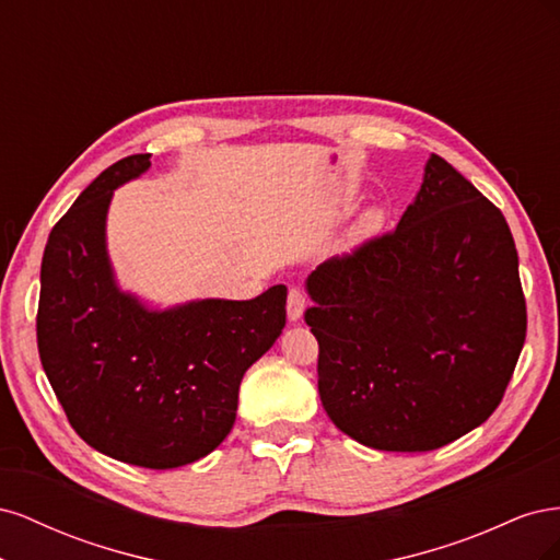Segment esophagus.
<instances>
[{"label": "esophagus", "instance_id": "esophagus-1", "mask_svg": "<svg viewBox=\"0 0 560 560\" xmlns=\"http://www.w3.org/2000/svg\"><path fill=\"white\" fill-rule=\"evenodd\" d=\"M306 308V294H303L301 287H290V294H287V317L296 322Z\"/></svg>", "mask_w": 560, "mask_h": 560}]
</instances>
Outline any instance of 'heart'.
<instances>
[{"label":"heart","instance_id":"obj_1","mask_svg":"<svg viewBox=\"0 0 560 560\" xmlns=\"http://www.w3.org/2000/svg\"><path fill=\"white\" fill-rule=\"evenodd\" d=\"M378 224H381V217H378L376 212H369V214L364 217V222H362V226L369 229V231H371V229H378Z\"/></svg>","mask_w":560,"mask_h":560}]
</instances>
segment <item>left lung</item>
Instances as JSON below:
<instances>
[{
	"label": "left lung",
	"mask_w": 560,
	"mask_h": 560,
	"mask_svg": "<svg viewBox=\"0 0 560 560\" xmlns=\"http://www.w3.org/2000/svg\"><path fill=\"white\" fill-rule=\"evenodd\" d=\"M308 294L322 406L378 451H434L479 428L528 327L504 214L436 154L399 224L319 264Z\"/></svg>",
	"instance_id": "8db88e82"
}]
</instances>
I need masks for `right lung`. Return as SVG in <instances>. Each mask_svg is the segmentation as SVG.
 Returning a JSON list of instances; mask_svg holds the SVG:
<instances>
[{
  "label": "right lung",
  "mask_w": 560,
  "mask_h": 560,
  "mask_svg": "<svg viewBox=\"0 0 560 560\" xmlns=\"http://www.w3.org/2000/svg\"><path fill=\"white\" fill-rule=\"evenodd\" d=\"M132 154L100 173L48 235L37 346L74 432L114 460L173 469L224 442L245 371L287 322V287L249 301L149 313L116 290L105 252L112 191L151 165Z\"/></svg>",
  "instance_id": "right-lung-1"
}]
</instances>
